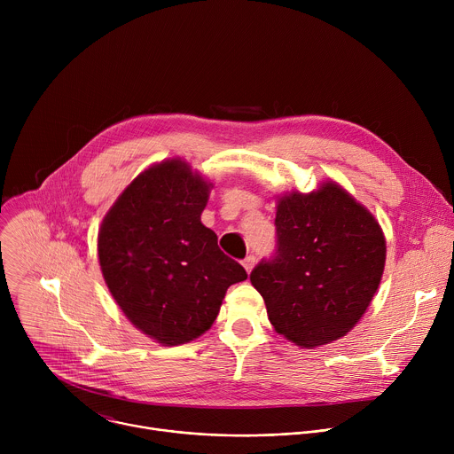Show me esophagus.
Returning <instances> with one entry per match:
<instances>
[{"instance_id": "34e87169", "label": "esophagus", "mask_w": 454, "mask_h": 454, "mask_svg": "<svg viewBox=\"0 0 454 454\" xmlns=\"http://www.w3.org/2000/svg\"><path fill=\"white\" fill-rule=\"evenodd\" d=\"M242 266H244V270L247 271V273H251V270L254 268V256L253 254H247L244 261H242Z\"/></svg>"}]
</instances>
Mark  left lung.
<instances>
[{
	"label": "left lung",
	"mask_w": 454,
	"mask_h": 454,
	"mask_svg": "<svg viewBox=\"0 0 454 454\" xmlns=\"http://www.w3.org/2000/svg\"><path fill=\"white\" fill-rule=\"evenodd\" d=\"M277 253L249 280L271 325L303 348L343 338L368 309L384 271L375 217L334 181L291 192L277 207Z\"/></svg>",
	"instance_id": "obj_1"
}]
</instances>
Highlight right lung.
<instances>
[{
    "label": "right lung",
    "instance_id": "right-lung-1",
    "mask_svg": "<svg viewBox=\"0 0 454 454\" xmlns=\"http://www.w3.org/2000/svg\"><path fill=\"white\" fill-rule=\"evenodd\" d=\"M212 183L174 158L133 179L98 231L100 270L133 325L165 347L205 334L231 284L247 278L201 223Z\"/></svg>",
    "mask_w": 454,
    "mask_h": 454
}]
</instances>
